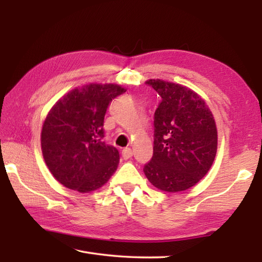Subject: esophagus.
<instances>
[{
  "label": "esophagus",
  "mask_w": 262,
  "mask_h": 262,
  "mask_svg": "<svg viewBox=\"0 0 262 262\" xmlns=\"http://www.w3.org/2000/svg\"><path fill=\"white\" fill-rule=\"evenodd\" d=\"M121 155H122V158H124L125 160L132 158V157H133V151H132V148H129V147H125V148L122 149V151H121Z\"/></svg>",
  "instance_id": "obj_1"
}]
</instances>
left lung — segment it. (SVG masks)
Returning <instances> with one entry per match:
<instances>
[{
	"label": "left lung",
	"instance_id": "obj_1",
	"mask_svg": "<svg viewBox=\"0 0 262 262\" xmlns=\"http://www.w3.org/2000/svg\"><path fill=\"white\" fill-rule=\"evenodd\" d=\"M161 97L154 113L153 157L144 165L160 190H187L203 179L214 162L217 129L213 114L196 92L172 82L148 80Z\"/></svg>",
	"mask_w": 262,
	"mask_h": 262
}]
</instances>
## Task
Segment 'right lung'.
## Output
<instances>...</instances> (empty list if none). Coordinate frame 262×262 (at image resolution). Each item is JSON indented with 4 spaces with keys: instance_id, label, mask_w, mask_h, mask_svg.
Listing matches in <instances>:
<instances>
[{
    "instance_id": "obj_1",
    "label": "right lung",
    "mask_w": 262,
    "mask_h": 262,
    "mask_svg": "<svg viewBox=\"0 0 262 262\" xmlns=\"http://www.w3.org/2000/svg\"><path fill=\"white\" fill-rule=\"evenodd\" d=\"M124 92L117 84L76 88L48 113L41 130L42 155L64 187L90 192L114 174L119 152L103 142V120L109 103Z\"/></svg>"
}]
</instances>
